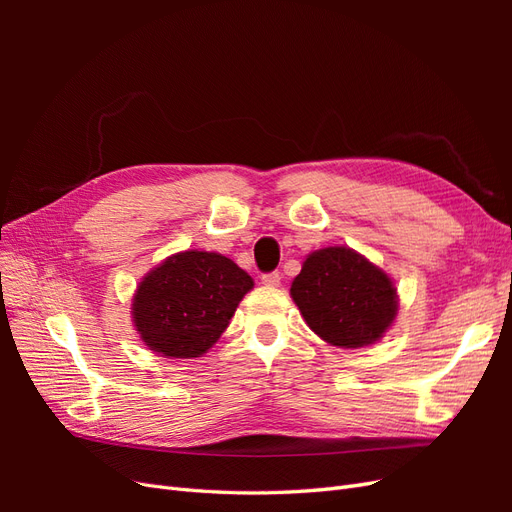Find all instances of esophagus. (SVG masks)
Here are the masks:
<instances>
[{
  "instance_id": "34e87169",
  "label": "esophagus",
  "mask_w": 512,
  "mask_h": 512,
  "mask_svg": "<svg viewBox=\"0 0 512 512\" xmlns=\"http://www.w3.org/2000/svg\"><path fill=\"white\" fill-rule=\"evenodd\" d=\"M260 280H262V284H265V286H271V288H273V286H280L282 275L277 273V271H271V273H265V275H262Z\"/></svg>"
}]
</instances>
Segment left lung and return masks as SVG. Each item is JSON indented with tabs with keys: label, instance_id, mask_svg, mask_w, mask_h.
Here are the masks:
<instances>
[{
	"label": "left lung",
	"instance_id": "left-lung-1",
	"mask_svg": "<svg viewBox=\"0 0 512 512\" xmlns=\"http://www.w3.org/2000/svg\"><path fill=\"white\" fill-rule=\"evenodd\" d=\"M290 294L307 327L339 348L374 344L397 314L391 277L348 247L309 254Z\"/></svg>",
	"mask_w": 512,
	"mask_h": 512
}]
</instances>
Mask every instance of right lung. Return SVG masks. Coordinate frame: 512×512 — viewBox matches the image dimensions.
Returning <instances> with one entry per match:
<instances>
[{"label": "right lung", "mask_w": 512, "mask_h": 512, "mask_svg": "<svg viewBox=\"0 0 512 512\" xmlns=\"http://www.w3.org/2000/svg\"><path fill=\"white\" fill-rule=\"evenodd\" d=\"M252 286V277L222 254H175L138 286L132 305L136 331L153 352L200 356L218 342Z\"/></svg>", "instance_id": "obj_1"}]
</instances>
